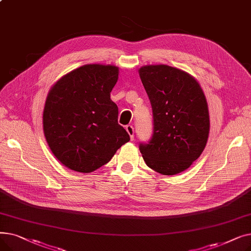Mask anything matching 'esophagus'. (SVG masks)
Segmentation results:
<instances>
[{"label":"esophagus","mask_w":251,"mask_h":251,"mask_svg":"<svg viewBox=\"0 0 251 251\" xmlns=\"http://www.w3.org/2000/svg\"><path fill=\"white\" fill-rule=\"evenodd\" d=\"M126 131L129 133L131 140H133L134 139V128H133V126L132 125H127L126 126Z\"/></svg>","instance_id":"1"}]
</instances>
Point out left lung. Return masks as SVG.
<instances>
[{
	"instance_id": "1",
	"label": "left lung",
	"mask_w": 251,
	"mask_h": 251,
	"mask_svg": "<svg viewBox=\"0 0 251 251\" xmlns=\"http://www.w3.org/2000/svg\"><path fill=\"white\" fill-rule=\"evenodd\" d=\"M139 76L153 121L151 138L139 143L143 160L163 175L181 173L199 159L208 138L203 91L192 76L167 65L144 66Z\"/></svg>"
}]
</instances>
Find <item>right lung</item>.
<instances>
[{
	"label": "right lung",
	"mask_w": 251,
	"mask_h": 251,
	"mask_svg": "<svg viewBox=\"0 0 251 251\" xmlns=\"http://www.w3.org/2000/svg\"><path fill=\"white\" fill-rule=\"evenodd\" d=\"M118 68L84 65L52 86L44 111V132L52 153L67 168L90 173L111 161L127 131L118 124L111 91Z\"/></svg>",
	"instance_id": "obj_1"
}]
</instances>
